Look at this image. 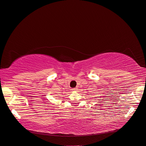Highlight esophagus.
<instances>
[{"instance_id":"34e87169","label":"esophagus","mask_w":146,"mask_h":146,"mask_svg":"<svg viewBox=\"0 0 146 146\" xmlns=\"http://www.w3.org/2000/svg\"><path fill=\"white\" fill-rule=\"evenodd\" d=\"M77 90H78V88H73V89H72V91H77Z\"/></svg>"}]
</instances>
